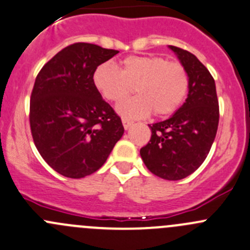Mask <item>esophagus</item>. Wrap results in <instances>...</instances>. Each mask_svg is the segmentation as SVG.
<instances>
[{"label": "esophagus", "mask_w": 250, "mask_h": 250, "mask_svg": "<svg viewBox=\"0 0 250 250\" xmlns=\"http://www.w3.org/2000/svg\"><path fill=\"white\" fill-rule=\"evenodd\" d=\"M122 122H123V125H124V128H126V130H127V128L130 127V126L133 124V122H132V120L127 119V118H123V119H122Z\"/></svg>", "instance_id": "1"}]
</instances>
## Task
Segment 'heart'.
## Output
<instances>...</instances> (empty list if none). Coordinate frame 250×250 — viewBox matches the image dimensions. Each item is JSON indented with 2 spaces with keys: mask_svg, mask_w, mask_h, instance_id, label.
<instances>
[{
  "mask_svg": "<svg viewBox=\"0 0 250 250\" xmlns=\"http://www.w3.org/2000/svg\"><path fill=\"white\" fill-rule=\"evenodd\" d=\"M93 83L109 102H123L135 88L138 96L122 103L118 112L124 117H163L176 112L188 93V74L179 62L159 56H130L123 59L120 70L103 63L95 70Z\"/></svg>",
  "mask_w": 250,
  "mask_h": 250,
  "instance_id": "heart-1",
  "label": "heart"
}]
</instances>
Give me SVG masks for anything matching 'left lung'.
<instances>
[{"mask_svg": "<svg viewBox=\"0 0 250 250\" xmlns=\"http://www.w3.org/2000/svg\"><path fill=\"white\" fill-rule=\"evenodd\" d=\"M169 47L188 74V96L172 117L148 125L152 136L140 154L152 174L176 181L206 160L219 125V101L214 78L204 64L186 49Z\"/></svg>", "mask_w": 250, "mask_h": 250, "instance_id": "left-lung-1", "label": "left lung"}]
</instances>
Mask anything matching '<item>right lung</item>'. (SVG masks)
I'll use <instances>...</instances> for the list:
<instances>
[{"label":"right lung","mask_w":250,"mask_h":250,"mask_svg":"<svg viewBox=\"0 0 250 250\" xmlns=\"http://www.w3.org/2000/svg\"><path fill=\"white\" fill-rule=\"evenodd\" d=\"M117 49L86 42L66 46L36 76L30 97L31 135L58 174L81 179L97 171L122 138V119L93 83L98 65Z\"/></svg>","instance_id":"add662e5"}]
</instances>
